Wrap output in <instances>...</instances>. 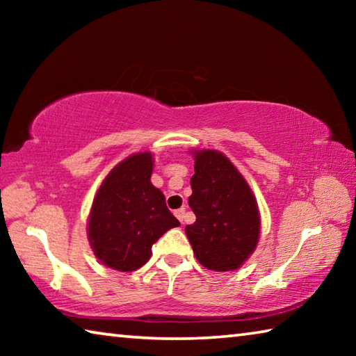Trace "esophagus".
<instances>
[{"mask_svg":"<svg viewBox=\"0 0 356 356\" xmlns=\"http://www.w3.org/2000/svg\"><path fill=\"white\" fill-rule=\"evenodd\" d=\"M174 215H176V216H177V220L184 225V221H185V209L182 207V209L176 210V212H174Z\"/></svg>","mask_w":356,"mask_h":356,"instance_id":"esophagus-1","label":"esophagus"}]
</instances>
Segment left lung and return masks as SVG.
<instances>
[{"label":"left lung","instance_id":"left-lung-1","mask_svg":"<svg viewBox=\"0 0 356 356\" xmlns=\"http://www.w3.org/2000/svg\"><path fill=\"white\" fill-rule=\"evenodd\" d=\"M195 174L188 204L196 221L185 227L197 262L213 272H232L254 252L261 213L251 186L225 154L191 150Z\"/></svg>","mask_w":356,"mask_h":356}]
</instances>
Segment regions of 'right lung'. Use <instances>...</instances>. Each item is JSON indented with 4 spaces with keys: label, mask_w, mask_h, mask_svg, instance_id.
Returning <instances> with one entry per match:
<instances>
[{
    "label": "right lung",
    "mask_w": 356,
    "mask_h": 356,
    "mask_svg": "<svg viewBox=\"0 0 356 356\" xmlns=\"http://www.w3.org/2000/svg\"><path fill=\"white\" fill-rule=\"evenodd\" d=\"M154 155L138 152L119 161L95 193L88 240L99 261L118 272H135L152 256V245L180 226L165 195L150 182Z\"/></svg>",
    "instance_id": "1"
}]
</instances>
